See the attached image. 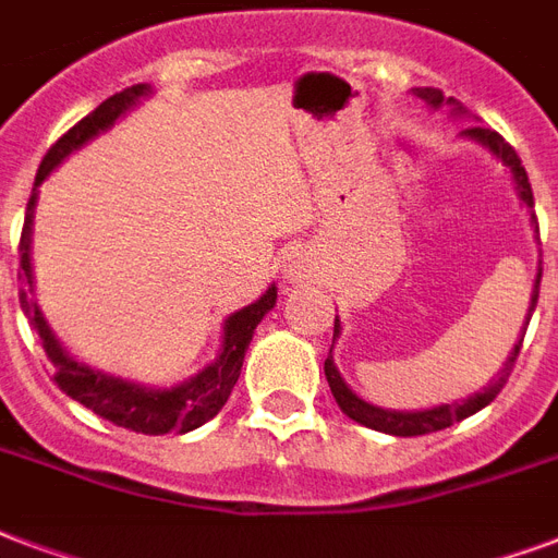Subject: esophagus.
Returning a JSON list of instances; mask_svg holds the SVG:
<instances>
[{
	"label": "esophagus",
	"mask_w": 558,
	"mask_h": 558,
	"mask_svg": "<svg viewBox=\"0 0 558 558\" xmlns=\"http://www.w3.org/2000/svg\"><path fill=\"white\" fill-rule=\"evenodd\" d=\"M288 279H291V282H303L305 276H308V270H305V264L303 262H291L288 264Z\"/></svg>",
	"instance_id": "esophagus-1"
}]
</instances>
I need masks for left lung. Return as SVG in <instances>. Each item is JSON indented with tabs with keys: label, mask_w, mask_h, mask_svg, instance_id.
Returning <instances> with one entry per match:
<instances>
[{
	"label": "left lung",
	"mask_w": 558,
	"mask_h": 558,
	"mask_svg": "<svg viewBox=\"0 0 558 558\" xmlns=\"http://www.w3.org/2000/svg\"><path fill=\"white\" fill-rule=\"evenodd\" d=\"M412 94L417 96V99H423L426 102V108L429 111H438V108H450V114L453 117H471L468 111L462 108V102H456L453 96L450 99H444L441 90H435V87H412ZM464 141H473V144H480L485 149V153L492 155V158H497L502 167H506V173L512 175L514 182V194H518V199H521V205L530 211V223L535 226V238H538V223H535V215H533V187H530V179H526V170H523L521 158H518V153H514L512 146L506 144L497 132H492V129H485V125L473 123L468 125V129H462ZM538 282H542V258H538V274H535V284H533V294H530V308H526V320H523L521 326V338L514 341L512 353H509V359L502 362V371L497 376H494L492 383L485 385L483 391L471 393V397H464V400H456V403H441V405H429V409H383V405H374L367 403L364 397H359V393L350 388V385L343 383L341 371L335 367L332 362V350H329V355H326V383H329V388H332V397L335 403H338V409H341L350 421L362 423V426H367V429H376V433H385V435H397V438H412V435H426V433H438V429H447V426H453V423L464 421V417H471V414H476L480 409H485V405L492 403L494 397L502 391V385H506V379H509V374H512L514 367V359H518V353H521V343H523V335H526V326H530V317H533L535 312V303H538ZM341 317L335 314V341L341 338ZM332 341V347H335Z\"/></svg>",
	"instance_id": "1"
}]
</instances>
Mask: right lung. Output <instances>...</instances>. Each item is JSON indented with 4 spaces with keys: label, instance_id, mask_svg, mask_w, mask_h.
I'll return each instance as SVG.
<instances>
[{
    "label": "right lung",
    "instance_id": "add662e5",
    "mask_svg": "<svg viewBox=\"0 0 558 558\" xmlns=\"http://www.w3.org/2000/svg\"><path fill=\"white\" fill-rule=\"evenodd\" d=\"M146 96H153L149 85H132L125 87L123 94H114L96 105L94 111L78 120V123L58 141L49 153H46L44 165L37 170L35 191L25 208V226L23 238H20V308L28 317V324L37 332L44 353L49 362L56 364V383L58 388L73 397L75 403H82L94 414L105 421L117 423L123 429L144 435H167V433H194L203 423H208L229 400L241 367H244V355L253 341L255 326L262 324L264 314L274 312L276 305V282L264 291L258 300H253L244 308H238L223 320V335H220V350H217L215 362H208L203 371L187 376L182 383L173 385H144L125 376L108 374L99 367H90L82 359H75L66 350L61 338L52 332V326L44 317V308L35 296V267H32V232H35V208L37 196H40V184L52 175L61 161H66L75 149L90 144L94 137L108 132L111 125L125 117L132 108L144 102Z\"/></svg>",
    "mask_w": 558,
    "mask_h": 558
}]
</instances>
